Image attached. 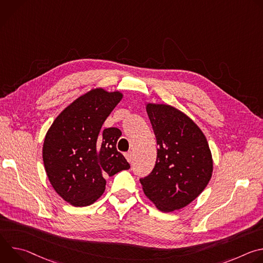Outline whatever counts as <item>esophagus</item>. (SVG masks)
<instances>
[{
    "label": "esophagus",
    "instance_id": "esophagus-1",
    "mask_svg": "<svg viewBox=\"0 0 263 263\" xmlns=\"http://www.w3.org/2000/svg\"><path fill=\"white\" fill-rule=\"evenodd\" d=\"M125 157H126V159L128 160V162H131L132 161V159H133V153L130 151V152H127L126 154H125Z\"/></svg>",
    "mask_w": 263,
    "mask_h": 263
}]
</instances>
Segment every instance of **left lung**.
I'll list each match as a JSON object with an SVG mask.
<instances>
[{"mask_svg":"<svg viewBox=\"0 0 263 263\" xmlns=\"http://www.w3.org/2000/svg\"><path fill=\"white\" fill-rule=\"evenodd\" d=\"M158 148L155 166L140 179L144 195L162 212L191 204L205 190L213 172L206 136L184 112L168 104L145 103Z\"/></svg>","mask_w":263,"mask_h":263,"instance_id":"left-lung-1","label":"left lung"}]
</instances>
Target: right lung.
Returning <instances> with one entry per match:
<instances>
[{
    "label": "right lung",
    "instance_id": "right-lung-1",
    "mask_svg": "<svg viewBox=\"0 0 263 263\" xmlns=\"http://www.w3.org/2000/svg\"><path fill=\"white\" fill-rule=\"evenodd\" d=\"M123 97L120 90L91 88L66 106L46 134L43 160L48 179L74 207L93 204L105 192V177L130 168L117 149L121 130H102Z\"/></svg>",
    "mask_w": 263,
    "mask_h": 263
}]
</instances>
